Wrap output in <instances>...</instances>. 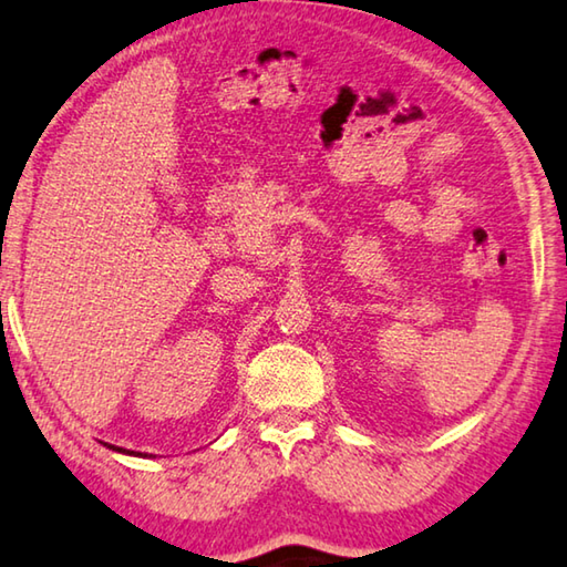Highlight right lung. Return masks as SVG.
Returning a JSON list of instances; mask_svg holds the SVG:
<instances>
[{"label": "right lung", "instance_id": "add662e5", "mask_svg": "<svg viewBox=\"0 0 567 567\" xmlns=\"http://www.w3.org/2000/svg\"><path fill=\"white\" fill-rule=\"evenodd\" d=\"M111 449H115V452H123V454H133V452H125V449H121V446H111ZM141 456V454H138Z\"/></svg>", "mask_w": 567, "mask_h": 567}]
</instances>
